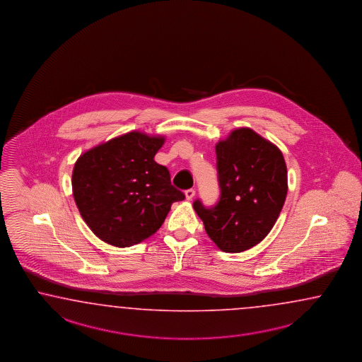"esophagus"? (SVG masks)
<instances>
[{"label":"esophagus","mask_w":362,"mask_h":362,"mask_svg":"<svg viewBox=\"0 0 362 362\" xmlns=\"http://www.w3.org/2000/svg\"><path fill=\"white\" fill-rule=\"evenodd\" d=\"M185 199H187V200H192V199L194 197V194H196V191L191 188V189H187V191L185 192Z\"/></svg>","instance_id":"34e87169"}]
</instances>
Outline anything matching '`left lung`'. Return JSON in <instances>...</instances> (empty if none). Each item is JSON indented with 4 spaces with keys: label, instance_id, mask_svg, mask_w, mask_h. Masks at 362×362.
<instances>
[{
    "label": "left lung",
    "instance_id": "8db88e82",
    "mask_svg": "<svg viewBox=\"0 0 362 362\" xmlns=\"http://www.w3.org/2000/svg\"><path fill=\"white\" fill-rule=\"evenodd\" d=\"M221 196L212 208L200 200L194 212L225 252H242L268 235L288 192L281 150L250 128H238L216 144Z\"/></svg>",
    "mask_w": 362,
    "mask_h": 362
}]
</instances>
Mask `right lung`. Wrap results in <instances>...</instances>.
Returning a JSON list of instances; mask_svg holds the SVG:
<instances>
[{
  "label": "right lung",
  "mask_w": 362,
  "mask_h": 362,
  "mask_svg": "<svg viewBox=\"0 0 362 362\" xmlns=\"http://www.w3.org/2000/svg\"><path fill=\"white\" fill-rule=\"evenodd\" d=\"M163 142V136L133 131L77 159L73 197L98 238L116 247L137 245L162 226L173 203L185 199L168 168L154 160Z\"/></svg>",
  "instance_id": "right-lung-1"
}]
</instances>
